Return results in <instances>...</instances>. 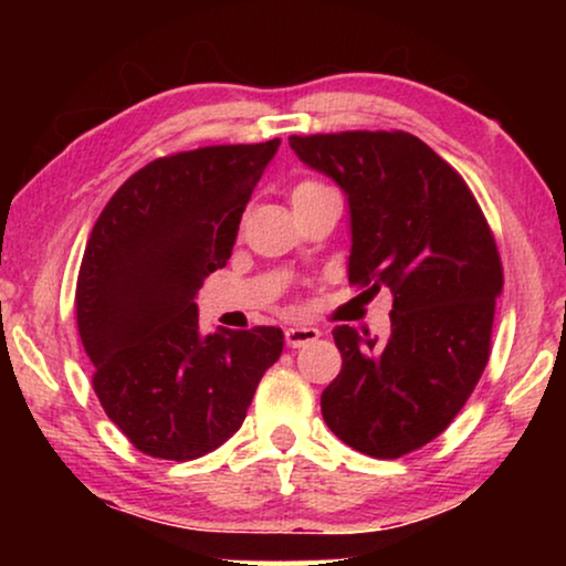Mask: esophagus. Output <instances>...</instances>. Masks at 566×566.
<instances>
[{
    "label": "esophagus",
    "instance_id": "obj_1",
    "mask_svg": "<svg viewBox=\"0 0 566 566\" xmlns=\"http://www.w3.org/2000/svg\"><path fill=\"white\" fill-rule=\"evenodd\" d=\"M319 337H322V332L316 327H289L285 329V343H289V347H304Z\"/></svg>",
    "mask_w": 566,
    "mask_h": 566
}]
</instances>
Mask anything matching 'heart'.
Returning <instances> with one entry per match:
<instances>
[{
  "label": "heart",
  "mask_w": 566,
  "mask_h": 566,
  "mask_svg": "<svg viewBox=\"0 0 566 566\" xmlns=\"http://www.w3.org/2000/svg\"><path fill=\"white\" fill-rule=\"evenodd\" d=\"M319 188H324V185L316 182V180H301V182H296V185H293V190H291V203H293V200L308 196V192L319 190Z\"/></svg>",
  "instance_id": "obj_1"
}]
</instances>
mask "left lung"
I'll list each match as a JSON object with an SVG mask.
<instances>
[{
  "label": "left lung",
  "mask_w": 566,
  "mask_h": 566,
  "mask_svg": "<svg viewBox=\"0 0 566 566\" xmlns=\"http://www.w3.org/2000/svg\"><path fill=\"white\" fill-rule=\"evenodd\" d=\"M350 213V283L389 289L391 335L335 327L343 370L322 394L329 430L355 451L399 459L443 432L490 360L497 244L451 165L401 130L291 136Z\"/></svg>",
  "instance_id": "obj_1"
}]
</instances>
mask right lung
Wrapping results in <instances>:
<instances>
[{
	"mask_svg": "<svg viewBox=\"0 0 566 566\" xmlns=\"http://www.w3.org/2000/svg\"><path fill=\"white\" fill-rule=\"evenodd\" d=\"M281 138L151 161L99 213L76 281V324L105 415L138 451L192 461L242 428L283 353L275 327H198L196 296L227 265Z\"/></svg>",
	"mask_w": 566,
	"mask_h": 566,
	"instance_id": "right-lung-1",
	"label": "right lung"
}]
</instances>
